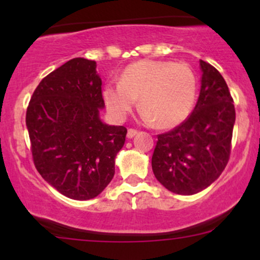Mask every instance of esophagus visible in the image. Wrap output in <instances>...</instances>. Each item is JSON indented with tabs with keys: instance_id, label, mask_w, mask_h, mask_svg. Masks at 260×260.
<instances>
[{
	"instance_id": "esophagus-1",
	"label": "esophagus",
	"mask_w": 260,
	"mask_h": 260,
	"mask_svg": "<svg viewBox=\"0 0 260 260\" xmlns=\"http://www.w3.org/2000/svg\"><path fill=\"white\" fill-rule=\"evenodd\" d=\"M136 134H138V131L133 129V128H129V129H128V132H127V138H129V139L133 138Z\"/></svg>"
}]
</instances>
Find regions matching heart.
<instances>
[{
	"instance_id": "obj_1",
	"label": "heart",
	"mask_w": 260,
	"mask_h": 260,
	"mask_svg": "<svg viewBox=\"0 0 260 260\" xmlns=\"http://www.w3.org/2000/svg\"><path fill=\"white\" fill-rule=\"evenodd\" d=\"M197 79L186 63L143 59L127 66L120 82L104 86L105 105L116 120L122 121L137 104L143 118L159 128H174L189 116L196 101Z\"/></svg>"
}]
</instances>
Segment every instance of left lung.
I'll list each match as a JSON object with an SVG mask.
<instances>
[{
  "mask_svg": "<svg viewBox=\"0 0 260 260\" xmlns=\"http://www.w3.org/2000/svg\"><path fill=\"white\" fill-rule=\"evenodd\" d=\"M202 85L186 121L157 136L151 157L156 180L170 192L192 196L221 175L231 153L236 112L219 71L201 59Z\"/></svg>",
  "mask_w": 260,
  "mask_h": 260,
  "instance_id": "8db88e82",
  "label": "left lung"
}]
</instances>
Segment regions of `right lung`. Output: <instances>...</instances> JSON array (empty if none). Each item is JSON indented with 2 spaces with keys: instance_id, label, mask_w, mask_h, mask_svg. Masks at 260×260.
<instances>
[{
  "instance_id": "obj_1",
  "label": "right lung",
  "mask_w": 260,
  "mask_h": 260,
  "mask_svg": "<svg viewBox=\"0 0 260 260\" xmlns=\"http://www.w3.org/2000/svg\"><path fill=\"white\" fill-rule=\"evenodd\" d=\"M96 62L70 59L39 83L25 123L34 165L61 194L76 201L98 197L115 175V157L127 128L100 120L105 107Z\"/></svg>"
}]
</instances>
